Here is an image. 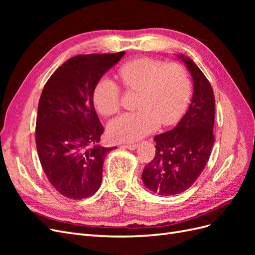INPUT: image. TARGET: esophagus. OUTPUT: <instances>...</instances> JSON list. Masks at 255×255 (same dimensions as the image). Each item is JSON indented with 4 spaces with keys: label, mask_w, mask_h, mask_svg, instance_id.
Here are the masks:
<instances>
[{
    "label": "esophagus",
    "mask_w": 255,
    "mask_h": 255,
    "mask_svg": "<svg viewBox=\"0 0 255 255\" xmlns=\"http://www.w3.org/2000/svg\"><path fill=\"white\" fill-rule=\"evenodd\" d=\"M123 148H126V149L130 150V151H134V150H136V149L138 148V144H136V143H133V144H125V145H123Z\"/></svg>",
    "instance_id": "esophagus-1"
}]
</instances>
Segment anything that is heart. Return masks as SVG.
Returning <instances> with one entry per match:
<instances>
[{"mask_svg":"<svg viewBox=\"0 0 255 255\" xmlns=\"http://www.w3.org/2000/svg\"><path fill=\"white\" fill-rule=\"evenodd\" d=\"M120 80L128 91H139L136 113L114 119L107 127L110 138L132 142L155 130L159 123L169 126L181 117L190 96V81L184 68L151 58H137L123 65ZM121 91L114 81L103 78L94 90V104L105 117L120 110Z\"/></svg>","mask_w":255,"mask_h":255,"instance_id":"1","label":"heart"}]
</instances>
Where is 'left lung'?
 <instances>
[{
    "label": "left lung",
    "mask_w": 255,
    "mask_h": 255,
    "mask_svg": "<svg viewBox=\"0 0 255 255\" xmlns=\"http://www.w3.org/2000/svg\"><path fill=\"white\" fill-rule=\"evenodd\" d=\"M176 58L190 73L194 92L187 113L176 127L154 138L155 156L141 174L144 186L159 196L188 189L203 171L215 141V97L211 84L189 57L179 54Z\"/></svg>",
    "instance_id": "8db88e82"
}]
</instances>
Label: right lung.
Masks as SVG:
<instances>
[{
	"label": "right lung",
	"instance_id": "obj_1",
	"mask_svg": "<svg viewBox=\"0 0 255 255\" xmlns=\"http://www.w3.org/2000/svg\"><path fill=\"white\" fill-rule=\"evenodd\" d=\"M125 54L74 56L51 75L42 90L36 121L38 156L52 186L67 198H88L101 186L104 159L116 146L99 144L103 127L94 90Z\"/></svg>",
	"mask_w": 255,
	"mask_h": 255
}]
</instances>
